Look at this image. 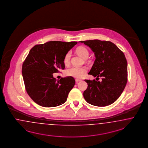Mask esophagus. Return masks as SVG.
I'll use <instances>...</instances> for the list:
<instances>
[{
    "label": "esophagus",
    "instance_id": "obj_1",
    "mask_svg": "<svg viewBox=\"0 0 148 148\" xmlns=\"http://www.w3.org/2000/svg\"><path fill=\"white\" fill-rule=\"evenodd\" d=\"M80 79H75V82H80Z\"/></svg>",
    "mask_w": 148,
    "mask_h": 148
}]
</instances>
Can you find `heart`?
Instances as JSON below:
<instances>
[{
	"label": "heart",
	"instance_id": "heart-1",
	"mask_svg": "<svg viewBox=\"0 0 148 148\" xmlns=\"http://www.w3.org/2000/svg\"><path fill=\"white\" fill-rule=\"evenodd\" d=\"M77 53L83 58V59H86L89 57V52L87 48L83 46L79 47L76 49ZM71 57V52L69 51L66 53L63 59V63L64 65H68L70 63V59ZM86 69L84 67H71L65 71V74L69 77H74L76 78H80L86 73Z\"/></svg>",
	"mask_w": 148,
	"mask_h": 148
}]
</instances>
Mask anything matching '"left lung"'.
Returning a JSON list of instances; mask_svg holds the SVG:
<instances>
[{
	"instance_id": "8db88e82",
	"label": "left lung",
	"mask_w": 148,
	"mask_h": 148,
	"mask_svg": "<svg viewBox=\"0 0 148 148\" xmlns=\"http://www.w3.org/2000/svg\"><path fill=\"white\" fill-rule=\"evenodd\" d=\"M79 42L88 46L95 54L94 63L88 74L102 77L101 82L85 80L88 84L83 93L85 100L96 106L112 104L121 96L127 82V62L124 53L110 41L93 40Z\"/></svg>"
}]
</instances>
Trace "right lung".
Listing matches in <instances>:
<instances>
[{"instance_id": "obj_1", "label": "right lung", "mask_w": 148, "mask_h": 148, "mask_svg": "<svg viewBox=\"0 0 148 148\" xmlns=\"http://www.w3.org/2000/svg\"><path fill=\"white\" fill-rule=\"evenodd\" d=\"M77 42L49 41L32 48L22 66L26 90L32 100L45 107L65 103L75 81L71 77L57 80L53 73L64 69L66 53Z\"/></svg>"}]
</instances>
